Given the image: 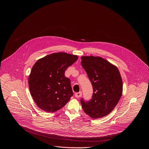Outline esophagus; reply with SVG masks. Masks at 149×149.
Listing matches in <instances>:
<instances>
[{"label": "esophagus", "mask_w": 149, "mask_h": 149, "mask_svg": "<svg viewBox=\"0 0 149 149\" xmlns=\"http://www.w3.org/2000/svg\"><path fill=\"white\" fill-rule=\"evenodd\" d=\"M82 95V93L81 92H79V93H76L75 94V97L76 98H79L80 97H81Z\"/></svg>", "instance_id": "obj_1"}]
</instances>
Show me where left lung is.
<instances>
[{
	"instance_id": "1",
	"label": "left lung",
	"mask_w": 149,
	"mask_h": 149,
	"mask_svg": "<svg viewBox=\"0 0 149 149\" xmlns=\"http://www.w3.org/2000/svg\"><path fill=\"white\" fill-rule=\"evenodd\" d=\"M81 65L92 84V98L81 104L84 112L93 118L110 113L118 102L123 92V81L118 68L100 56H81Z\"/></svg>"
}]
</instances>
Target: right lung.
Segmentation results:
<instances>
[{
    "instance_id": "right-lung-1",
    "label": "right lung",
    "mask_w": 149,
    "mask_h": 149,
    "mask_svg": "<svg viewBox=\"0 0 149 149\" xmlns=\"http://www.w3.org/2000/svg\"><path fill=\"white\" fill-rule=\"evenodd\" d=\"M77 59V55L58 52L36 62L28 84L31 94L41 110L55 112L69 101L73 92L71 81L65 76V72Z\"/></svg>"
}]
</instances>
